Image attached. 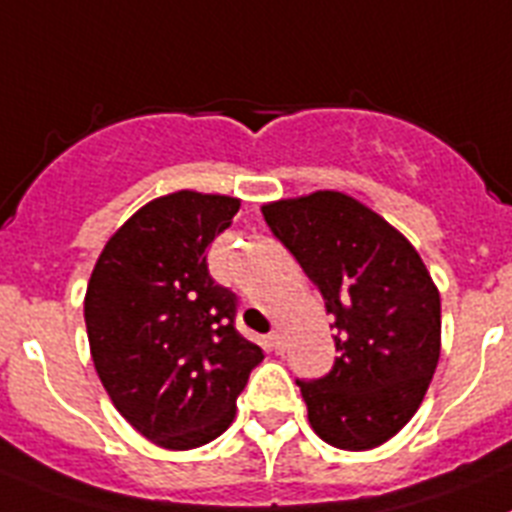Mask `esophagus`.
I'll list each match as a JSON object with an SVG mask.
<instances>
[{
	"label": "esophagus",
	"mask_w": 512,
	"mask_h": 512,
	"mask_svg": "<svg viewBox=\"0 0 512 512\" xmlns=\"http://www.w3.org/2000/svg\"><path fill=\"white\" fill-rule=\"evenodd\" d=\"M266 344H269V349H274V352H282V347H285V342H282V334H279V331H272V334L266 336Z\"/></svg>",
	"instance_id": "obj_1"
}]
</instances>
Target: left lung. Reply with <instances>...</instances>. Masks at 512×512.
Listing matches in <instances>:
<instances>
[{"mask_svg": "<svg viewBox=\"0 0 512 512\" xmlns=\"http://www.w3.org/2000/svg\"><path fill=\"white\" fill-rule=\"evenodd\" d=\"M334 316L329 375L298 381L308 422L342 451H370L414 417L440 360V292L417 248L342 191L261 207Z\"/></svg>", "mask_w": 512, "mask_h": 512, "instance_id": "1", "label": "left lung"}]
</instances>
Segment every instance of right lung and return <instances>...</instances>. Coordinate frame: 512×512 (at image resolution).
Listing matches in <instances>:
<instances>
[{
	"instance_id": "add662e5",
	"label": "right lung",
	"mask_w": 512,
	"mask_h": 512,
	"mask_svg": "<svg viewBox=\"0 0 512 512\" xmlns=\"http://www.w3.org/2000/svg\"><path fill=\"white\" fill-rule=\"evenodd\" d=\"M238 209L235 196H157L111 235L87 282L85 326L100 383L121 417L168 451L222 435L264 360L235 329V295L207 269L209 243Z\"/></svg>"
}]
</instances>
